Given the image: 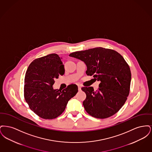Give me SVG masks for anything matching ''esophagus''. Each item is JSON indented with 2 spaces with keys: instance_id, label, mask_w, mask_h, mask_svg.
Instances as JSON below:
<instances>
[{
  "instance_id": "34e87169",
  "label": "esophagus",
  "mask_w": 152,
  "mask_h": 152,
  "mask_svg": "<svg viewBox=\"0 0 152 152\" xmlns=\"http://www.w3.org/2000/svg\"><path fill=\"white\" fill-rule=\"evenodd\" d=\"M78 89H79V91H81V86L80 85H78Z\"/></svg>"
}]
</instances>
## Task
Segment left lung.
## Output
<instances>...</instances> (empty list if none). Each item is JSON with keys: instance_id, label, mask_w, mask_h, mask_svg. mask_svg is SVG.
Wrapping results in <instances>:
<instances>
[{"instance_id": "8db88e82", "label": "left lung", "mask_w": 152, "mask_h": 152, "mask_svg": "<svg viewBox=\"0 0 152 152\" xmlns=\"http://www.w3.org/2000/svg\"><path fill=\"white\" fill-rule=\"evenodd\" d=\"M69 56L83 61L86 74L100 81L99 89L83 87L87 95L83 105L87 113L97 118H106L116 113L129 94L130 68L117 52L102 47L73 52Z\"/></svg>"}]
</instances>
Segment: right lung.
Here are the masks:
<instances>
[{"label":"right lung","instance_id":"1","mask_svg":"<svg viewBox=\"0 0 152 152\" xmlns=\"http://www.w3.org/2000/svg\"><path fill=\"white\" fill-rule=\"evenodd\" d=\"M56 53L34 60L26 71L24 98L36 115L44 119H53L65 110L68 101L78 92L76 84L63 91L54 89L55 79L65 73L64 65Z\"/></svg>","mask_w":152,"mask_h":152}]
</instances>
